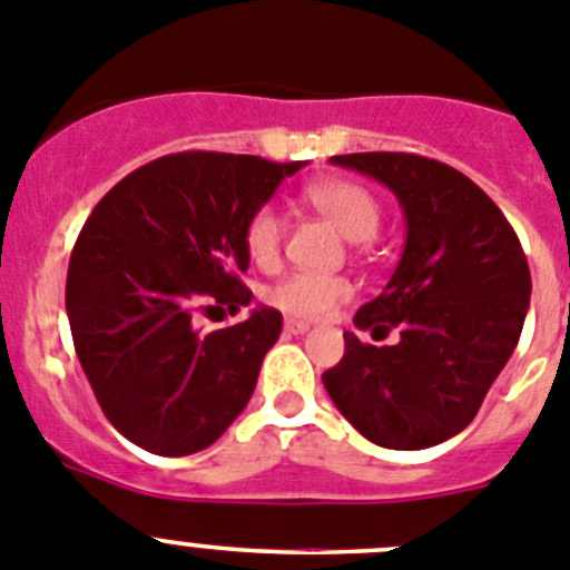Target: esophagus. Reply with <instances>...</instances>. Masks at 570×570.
Wrapping results in <instances>:
<instances>
[{
	"instance_id": "1",
	"label": "esophagus",
	"mask_w": 570,
	"mask_h": 570,
	"mask_svg": "<svg viewBox=\"0 0 570 570\" xmlns=\"http://www.w3.org/2000/svg\"><path fill=\"white\" fill-rule=\"evenodd\" d=\"M284 332H286V335H304V332H309V323L295 321V317H286Z\"/></svg>"
}]
</instances>
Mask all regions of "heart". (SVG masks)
Returning a JSON list of instances; mask_svg holds the SVG:
<instances>
[{
    "label": "heart",
    "mask_w": 570,
    "mask_h": 570,
    "mask_svg": "<svg viewBox=\"0 0 570 570\" xmlns=\"http://www.w3.org/2000/svg\"><path fill=\"white\" fill-rule=\"evenodd\" d=\"M304 202L323 215L343 238L368 240L383 222L381 202L352 178H317L304 187ZM284 244V218L273 204L255 209L244 224V247L258 266H273ZM352 297V281L343 275L289 273L266 289V301L295 321H315Z\"/></svg>",
    "instance_id": "1"
}]
</instances>
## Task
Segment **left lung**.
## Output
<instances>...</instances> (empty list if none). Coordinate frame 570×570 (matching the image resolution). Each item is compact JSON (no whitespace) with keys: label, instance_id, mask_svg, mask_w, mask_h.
<instances>
[{"label":"left lung","instance_id":"left-lung-1","mask_svg":"<svg viewBox=\"0 0 570 570\" xmlns=\"http://www.w3.org/2000/svg\"><path fill=\"white\" fill-rule=\"evenodd\" d=\"M332 164L397 196L406 247L392 281L343 332L341 363L323 372L332 403L383 449L417 451L463 432L509 363L531 297L514 227L469 176L414 153H348Z\"/></svg>","mask_w":570,"mask_h":570}]
</instances>
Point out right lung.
<instances>
[{
	"instance_id": "right-lung-1",
	"label": "right lung",
	"mask_w": 570,
	"mask_h": 570,
	"mask_svg": "<svg viewBox=\"0 0 570 570\" xmlns=\"http://www.w3.org/2000/svg\"><path fill=\"white\" fill-rule=\"evenodd\" d=\"M304 161L187 150L121 178L70 253L65 306L101 412L130 443L184 458L244 412L281 312L202 332L198 312L253 301L244 224Z\"/></svg>"
}]
</instances>
